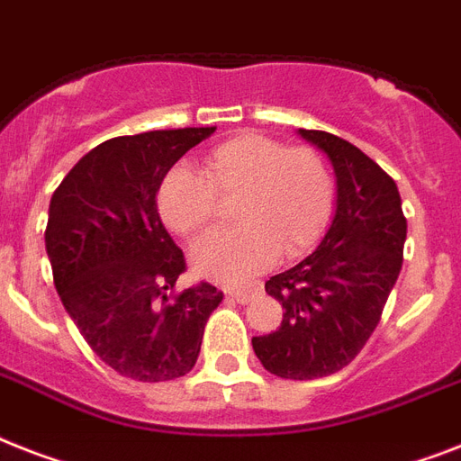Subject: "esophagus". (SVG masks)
I'll use <instances>...</instances> for the list:
<instances>
[{"label": "esophagus", "instance_id": "34e87169", "mask_svg": "<svg viewBox=\"0 0 461 461\" xmlns=\"http://www.w3.org/2000/svg\"><path fill=\"white\" fill-rule=\"evenodd\" d=\"M253 294H256V289H224V295L237 303H249Z\"/></svg>", "mask_w": 461, "mask_h": 461}]
</instances>
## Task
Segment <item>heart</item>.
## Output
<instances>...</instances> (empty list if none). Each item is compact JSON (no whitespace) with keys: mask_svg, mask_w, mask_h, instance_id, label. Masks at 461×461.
I'll return each instance as SVG.
<instances>
[{"mask_svg":"<svg viewBox=\"0 0 461 461\" xmlns=\"http://www.w3.org/2000/svg\"><path fill=\"white\" fill-rule=\"evenodd\" d=\"M234 198L239 227L212 231L194 249V269L237 284L275 263L298 258L321 237L331 215L334 179L310 146H286L263 134H239L215 146L201 172L177 166L158 186V212L179 237L211 224L218 198Z\"/></svg>","mask_w":461,"mask_h":461,"instance_id":"obj_1","label":"heart"}]
</instances>
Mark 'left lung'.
Here are the masks:
<instances>
[{
	"mask_svg": "<svg viewBox=\"0 0 461 461\" xmlns=\"http://www.w3.org/2000/svg\"><path fill=\"white\" fill-rule=\"evenodd\" d=\"M298 134L334 167V218L310 256L265 282L284 320L253 336V350L267 372L308 381L353 362L376 329L402 267L407 220L395 182L357 146L320 130Z\"/></svg>",
	"mask_w": 461,
	"mask_h": 461,
	"instance_id": "obj_1",
	"label": "left lung"
}]
</instances>
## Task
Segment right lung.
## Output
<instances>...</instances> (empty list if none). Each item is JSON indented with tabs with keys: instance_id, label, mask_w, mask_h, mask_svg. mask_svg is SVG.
<instances>
[{
	"instance_id": "add662e5",
	"label": "right lung",
	"mask_w": 461,
	"mask_h": 461,
	"mask_svg": "<svg viewBox=\"0 0 461 461\" xmlns=\"http://www.w3.org/2000/svg\"><path fill=\"white\" fill-rule=\"evenodd\" d=\"M215 127L115 137L82 156L49 203L44 243L75 327L111 369L170 381L196 365L222 291L198 284L170 301L185 256L160 222L158 186Z\"/></svg>"
}]
</instances>
